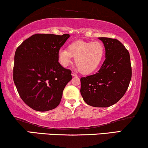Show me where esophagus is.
Wrapping results in <instances>:
<instances>
[{"label":"esophagus","mask_w":148,"mask_h":148,"mask_svg":"<svg viewBox=\"0 0 148 148\" xmlns=\"http://www.w3.org/2000/svg\"><path fill=\"white\" fill-rule=\"evenodd\" d=\"M71 75H72L73 77H77V75L74 72H72V73H71Z\"/></svg>","instance_id":"esophagus-1"}]
</instances>
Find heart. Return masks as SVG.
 Returning <instances> with one entry per match:
<instances>
[{
	"label": "heart",
	"mask_w": 148,
	"mask_h": 148,
	"mask_svg": "<svg viewBox=\"0 0 148 148\" xmlns=\"http://www.w3.org/2000/svg\"><path fill=\"white\" fill-rule=\"evenodd\" d=\"M105 49L99 41H76L70 44L68 50L60 49L58 52V59L60 64L66 67L75 58V62L82 73H92L99 66L104 58Z\"/></svg>",
	"instance_id": "obj_1"
}]
</instances>
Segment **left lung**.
<instances>
[{"label": "left lung", "instance_id": "1", "mask_svg": "<svg viewBox=\"0 0 148 148\" xmlns=\"http://www.w3.org/2000/svg\"><path fill=\"white\" fill-rule=\"evenodd\" d=\"M99 39L105 47V61L97 73L80 79V92L87 104L106 108L124 95L132 77V69L130 53L119 41L109 38Z\"/></svg>", "mask_w": 148, "mask_h": 148}]
</instances>
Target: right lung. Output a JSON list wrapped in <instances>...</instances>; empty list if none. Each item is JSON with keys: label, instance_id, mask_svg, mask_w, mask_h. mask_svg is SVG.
<instances>
[{"label": "right lung", "instance_id": "add662e5", "mask_svg": "<svg viewBox=\"0 0 148 148\" xmlns=\"http://www.w3.org/2000/svg\"><path fill=\"white\" fill-rule=\"evenodd\" d=\"M69 34H35L25 40L14 56L13 79L23 101L34 110H51L60 104L71 71L58 62V52Z\"/></svg>", "mask_w": 148, "mask_h": 148}]
</instances>
